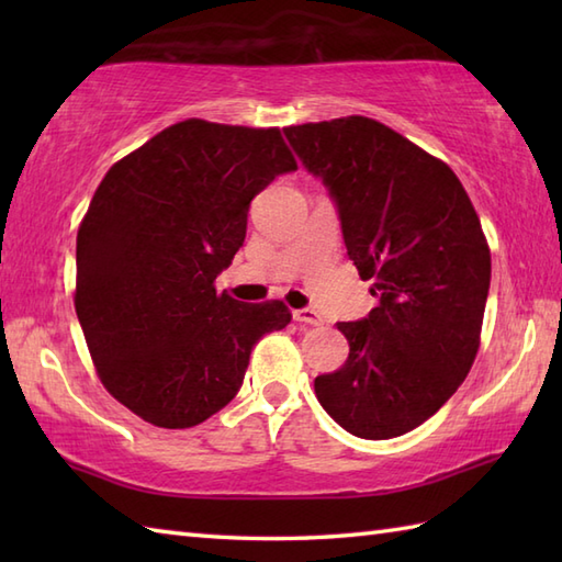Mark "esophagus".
Wrapping results in <instances>:
<instances>
[{
  "mask_svg": "<svg viewBox=\"0 0 562 562\" xmlns=\"http://www.w3.org/2000/svg\"><path fill=\"white\" fill-rule=\"evenodd\" d=\"M294 321H300V324H308V326H321L324 324V318H321L314 308H296V312H292Z\"/></svg>",
  "mask_w": 562,
  "mask_h": 562,
  "instance_id": "1",
  "label": "esophagus"
}]
</instances>
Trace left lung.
<instances>
[{"label":"left lung","mask_w":562,"mask_h":562,"mask_svg":"<svg viewBox=\"0 0 562 562\" xmlns=\"http://www.w3.org/2000/svg\"><path fill=\"white\" fill-rule=\"evenodd\" d=\"M336 202L348 256L379 304L338 324L350 355L314 381L350 435L391 439L432 417L469 374L491 290V248L445 161L372 117L284 127Z\"/></svg>","instance_id":"8db88e82"}]
</instances>
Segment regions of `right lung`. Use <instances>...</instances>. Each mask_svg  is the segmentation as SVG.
<instances>
[{
  "mask_svg": "<svg viewBox=\"0 0 562 562\" xmlns=\"http://www.w3.org/2000/svg\"><path fill=\"white\" fill-rule=\"evenodd\" d=\"M296 171L278 127L190 117L111 166L77 234L75 308L97 372L145 423L186 429L244 384L282 302L244 304L214 280L244 246L250 200Z\"/></svg>",
  "mask_w": 562,
  "mask_h": 562,
  "instance_id": "obj_1",
  "label": "right lung"
}]
</instances>
